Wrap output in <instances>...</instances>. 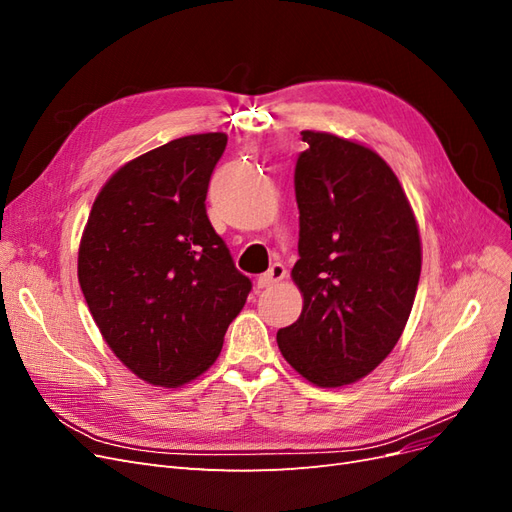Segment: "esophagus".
I'll use <instances>...</instances> for the list:
<instances>
[{
	"mask_svg": "<svg viewBox=\"0 0 512 512\" xmlns=\"http://www.w3.org/2000/svg\"><path fill=\"white\" fill-rule=\"evenodd\" d=\"M284 277H286V267L282 265V262H275V265H271V269H269L267 273H262V275L258 277L256 286H258V288H271V286H275L277 282H282Z\"/></svg>",
	"mask_w": 512,
	"mask_h": 512,
	"instance_id": "obj_1",
	"label": "esophagus"
}]
</instances>
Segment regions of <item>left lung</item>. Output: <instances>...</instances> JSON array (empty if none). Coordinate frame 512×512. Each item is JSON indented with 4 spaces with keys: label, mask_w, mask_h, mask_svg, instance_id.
<instances>
[{
    "label": "left lung",
    "mask_w": 512,
    "mask_h": 512,
    "mask_svg": "<svg viewBox=\"0 0 512 512\" xmlns=\"http://www.w3.org/2000/svg\"><path fill=\"white\" fill-rule=\"evenodd\" d=\"M301 134L292 280L303 312L277 331V346L309 382L342 386L374 371L401 337L421 277V239L378 153L327 132Z\"/></svg>",
    "instance_id": "8db88e82"
}]
</instances>
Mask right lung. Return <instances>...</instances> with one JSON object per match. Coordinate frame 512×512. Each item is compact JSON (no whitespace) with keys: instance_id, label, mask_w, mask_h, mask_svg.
<instances>
[{"instance_id":"1","label":"right lung","mask_w":512,"mask_h":512,"mask_svg":"<svg viewBox=\"0 0 512 512\" xmlns=\"http://www.w3.org/2000/svg\"><path fill=\"white\" fill-rule=\"evenodd\" d=\"M226 141L183 136L121 166L83 232L89 312L119 361L151 384L179 386L209 369L252 290L207 218Z\"/></svg>"}]
</instances>
